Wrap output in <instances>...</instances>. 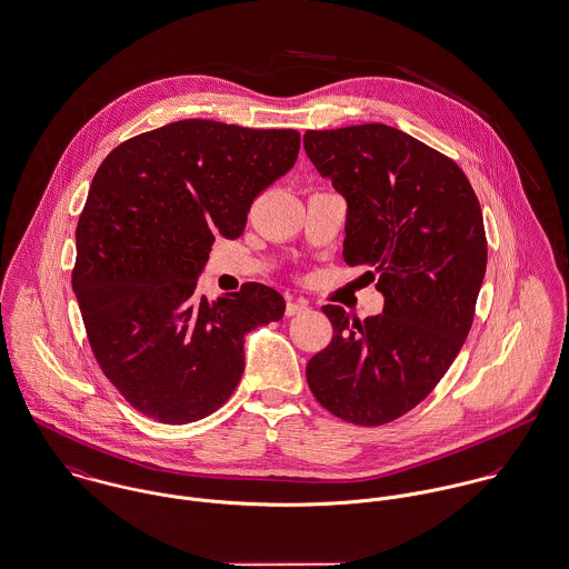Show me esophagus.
<instances>
[{
  "mask_svg": "<svg viewBox=\"0 0 569 569\" xmlns=\"http://www.w3.org/2000/svg\"><path fill=\"white\" fill-rule=\"evenodd\" d=\"M307 310V305L305 302H293V300H289L287 302V317H293V315H300V312H305Z\"/></svg>",
  "mask_w": 569,
  "mask_h": 569,
  "instance_id": "1",
  "label": "esophagus"
}]
</instances>
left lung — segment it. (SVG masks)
Here are the masks:
<instances>
[{"mask_svg": "<svg viewBox=\"0 0 569 569\" xmlns=\"http://www.w3.org/2000/svg\"><path fill=\"white\" fill-rule=\"evenodd\" d=\"M305 150L348 204L343 259L382 312L323 307L332 341L307 365L317 402L359 426L415 409L466 343L487 269L482 210L461 167L385 123L309 130Z\"/></svg>", "mask_w": 569, "mask_h": 569, "instance_id": "1", "label": "left lung"}]
</instances>
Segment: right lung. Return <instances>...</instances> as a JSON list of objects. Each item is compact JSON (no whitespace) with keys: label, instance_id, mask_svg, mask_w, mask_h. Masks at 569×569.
Masks as SVG:
<instances>
[{"label":"right lung","instance_id":"obj_1","mask_svg":"<svg viewBox=\"0 0 569 569\" xmlns=\"http://www.w3.org/2000/svg\"><path fill=\"white\" fill-rule=\"evenodd\" d=\"M300 152L296 130L184 119L103 158L76 228L73 293L106 378L146 417L214 413L246 369V337L284 315L259 282L198 296L210 246L237 239Z\"/></svg>","mask_w":569,"mask_h":569}]
</instances>
